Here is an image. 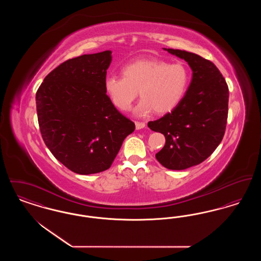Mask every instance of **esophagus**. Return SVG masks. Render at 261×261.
<instances>
[{"instance_id": "obj_1", "label": "esophagus", "mask_w": 261, "mask_h": 261, "mask_svg": "<svg viewBox=\"0 0 261 261\" xmlns=\"http://www.w3.org/2000/svg\"><path fill=\"white\" fill-rule=\"evenodd\" d=\"M135 126H136L137 130H140V129H143V128L146 127V123H145V122H139V121H136V122H135Z\"/></svg>"}]
</instances>
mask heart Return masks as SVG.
Returning <instances> with one entry per match:
<instances>
[{"label":"heart","instance_id":"heart-1","mask_svg":"<svg viewBox=\"0 0 261 261\" xmlns=\"http://www.w3.org/2000/svg\"><path fill=\"white\" fill-rule=\"evenodd\" d=\"M122 76L109 75L103 89L112 105L121 112L130 110L139 95L137 115L171 112L184 98L190 71L181 62L168 63L156 59H139L126 63Z\"/></svg>","mask_w":261,"mask_h":261}]
</instances>
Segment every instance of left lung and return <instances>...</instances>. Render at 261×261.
<instances>
[{
  "label": "left lung",
  "mask_w": 261,
  "mask_h": 261,
  "mask_svg": "<svg viewBox=\"0 0 261 261\" xmlns=\"http://www.w3.org/2000/svg\"><path fill=\"white\" fill-rule=\"evenodd\" d=\"M190 65L193 77L182 100L171 112L149 121V129L165 137L155 158L164 167L184 170L205 161L223 139L229 90L213 62L186 50L165 49Z\"/></svg>",
  "instance_id": "left-lung-1"
}]
</instances>
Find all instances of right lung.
Here are the masks:
<instances>
[{"label":"right lung","instance_id":"right-lung-1","mask_svg":"<svg viewBox=\"0 0 261 261\" xmlns=\"http://www.w3.org/2000/svg\"><path fill=\"white\" fill-rule=\"evenodd\" d=\"M112 50L62 62L36 93L42 138L54 156L75 173L109 169L135 124L118 112L103 89Z\"/></svg>","mask_w":261,"mask_h":261}]
</instances>
